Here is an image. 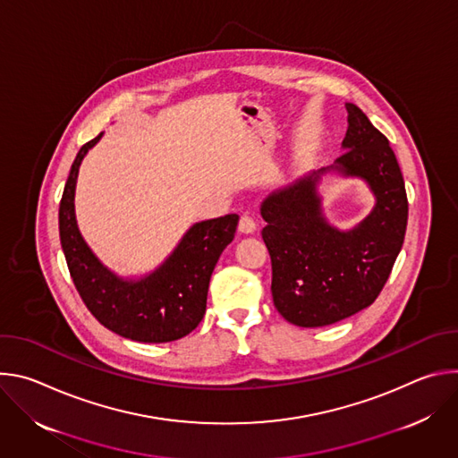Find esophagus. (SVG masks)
I'll use <instances>...</instances> for the list:
<instances>
[{
	"mask_svg": "<svg viewBox=\"0 0 458 458\" xmlns=\"http://www.w3.org/2000/svg\"><path fill=\"white\" fill-rule=\"evenodd\" d=\"M255 228H257L255 219L250 214H242L241 221H239V232L241 233H253Z\"/></svg>",
	"mask_w": 458,
	"mask_h": 458,
	"instance_id": "obj_1",
	"label": "esophagus"
}]
</instances>
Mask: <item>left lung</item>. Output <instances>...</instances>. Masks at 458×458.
I'll list each match as a JSON object with an SVG mask.
<instances>
[{"instance_id": "obj_1", "label": "left lung", "mask_w": 458, "mask_h": 458, "mask_svg": "<svg viewBox=\"0 0 458 458\" xmlns=\"http://www.w3.org/2000/svg\"><path fill=\"white\" fill-rule=\"evenodd\" d=\"M341 157L272 191L260 205L263 239L272 259L277 311L302 328L339 322L373 304L403 248L408 198L401 166L384 134L353 103ZM362 178L374 210L350 231L330 225L318 184L326 173Z\"/></svg>"}]
</instances>
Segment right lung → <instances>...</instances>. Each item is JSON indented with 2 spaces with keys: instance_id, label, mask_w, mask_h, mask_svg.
Returning a JSON list of instances; mask_svg holds the SVG:
<instances>
[{
  "instance_id": "add662e5",
  "label": "right lung",
  "mask_w": 458,
  "mask_h": 458,
  "mask_svg": "<svg viewBox=\"0 0 458 458\" xmlns=\"http://www.w3.org/2000/svg\"><path fill=\"white\" fill-rule=\"evenodd\" d=\"M103 132L81 147L59 203V239L71 277L90 313L110 332L140 343H170L198 328L212 272L233 241L239 216L191 225L174 251L150 274L124 279L108 270L85 242L74 208L81 161Z\"/></svg>"
}]
</instances>
